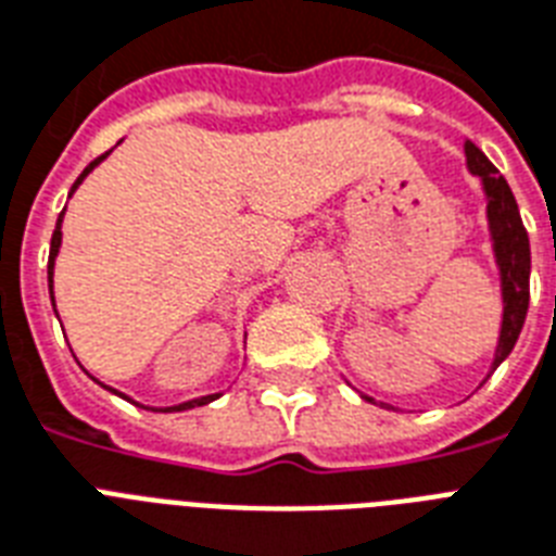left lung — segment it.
Segmentation results:
<instances>
[{
    "instance_id": "1",
    "label": "left lung",
    "mask_w": 556,
    "mask_h": 556,
    "mask_svg": "<svg viewBox=\"0 0 556 556\" xmlns=\"http://www.w3.org/2000/svg\"><path fill=\"white\" fill-rule=\"evenodd\" d=\"M467 169L482 181L484 199H488V230H491L493 256L500 268L502 286V329L491 371L514 352L519 331L526 326L528 296H531V244H528L526 225L519 216L517 199L510 192L508 181L500 176L473 141H465ZM366 397V395H364ZM371 401V397H366Z\"/></svg>"
}]
</instances>
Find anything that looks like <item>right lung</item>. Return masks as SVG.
<instances>
[{
	"mask_svg": "<svg viewBox=\"0 0 556 556\" xmlns=\"http://www.w3.org/2000/svg\"><path fill=\"white\" fill-rule=\"evenodd\" d=\"M112 152V150H109ZM106 152V155H109ZM106 155H100V159H94L89 164V167L83 169L80 173V178H77V181H74V187H72V192L77 190V187L83 185V178L89 176L91 169L98 167L100 161L106 159ZM72 192H68V199H72ZM63 216H65V210L63 213H60V218H56V227H54V236H51V253H48V291H51V305H54V260H56V253H60V244H63V230H60V227H63ZM109 389V387H106ZM109 392H115V395H121V392H117V389H109ZM121 397H126V395H121ZM218 395H204V397H192V401H185V404H176V406H164V413H181V409H192V406H204V404H210V401H216ZM126 401H132V397H126ZM135 404V401H132ZM141 406V404H138ZM143 409H155V406H143Z\"/></svg>",
	"mask_w": 556,
	"mask_h": 556,
	"instance_id": "add662e5",
	"label": "right lung"
}]
</instances>
